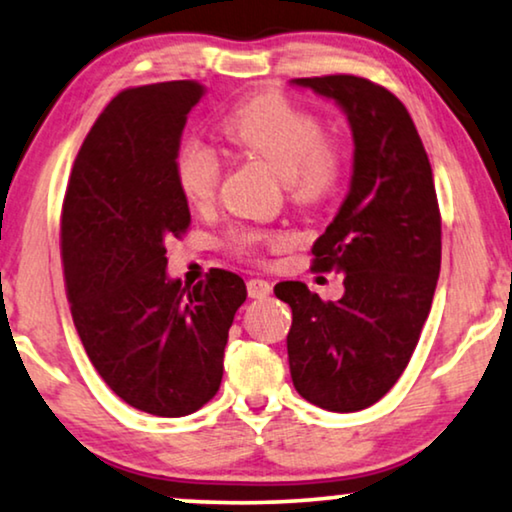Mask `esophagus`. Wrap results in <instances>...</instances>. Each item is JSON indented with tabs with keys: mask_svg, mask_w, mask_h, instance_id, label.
<instances>
[{
	"mask_svg": "<svg viewBox=\"0 0 512 512\" xmlns=\"http://www.w3.org/2000/svg\"><path fill=\"white\" fill-rule=\"evenodd\" d=\"M247 291H249V298H265L272 291V286L270 282H265V279L254 277L247 282Z\"/></svg>",
	"mask_w": 512,
	"mask_h": 512,
	"instance_id": "1",
	"label": "esophagus"
}]
</instances>
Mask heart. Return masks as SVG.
Returning a JSON list of instances; mask_svg holds the SVG:
<instances>
[{"instance_id": "heart-1", "label": "heart", "mask_w": 512, "mask_h": 512, "mask_svg": "<svg viewBox=\"0 0 512 512\" xmlns=\"http://www.w3.org/2000/svg\"><path fill=\"white\" fill-rule=\"evenodd\" d=\"M223 135L235 149L256 156L282 174L286 195L303 207L331 200L345 181L347 153L328 137L324 121L282 95H258L237 104L223 121ZM174 181L193 207L216 198L221 181V156L200 137H186L174 153ZM230 247L251 256L265 244H284L289 237L258 228H237Z\"/></svg>"}]
</instances>
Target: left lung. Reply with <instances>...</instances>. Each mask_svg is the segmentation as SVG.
<instances>
[{
  "instance_id": "obj_1",
  "label": "left lung",
  "mask_w": 512,
  "mask_h": 512,
  "mask_svg": "<svg viewBox=\"0 0 512 512\" xmlns=\"http://www.w3.org/2000/svg\"><path fill=\"white\" fill-rule=\"evenodd\" d=\"M331 97L354 137L352 186L312 247V270L342 272L345 296L321 300L279 282L293 312L286 335L293 387L331 412L380 401L403 375L440 275V209L415 123L394 93L352 74L293 79Z\"/></svg>"
}]
</instances>
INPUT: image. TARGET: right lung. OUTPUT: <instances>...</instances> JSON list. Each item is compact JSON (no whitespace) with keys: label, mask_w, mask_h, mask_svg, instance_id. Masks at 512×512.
I'll list each match as a JSON object with an SVG mask.
<instances>
[{"label":"right lung","mask_w":512,"mask_h":512,"mask_svg":"<svg viewBox=\"0 0 512 512\" xmlns=\"http://www.w3.org/2000/svg\"><path fill=\"white\" fill-rule=\"evenodd\" d=\"M202 95L198 81L118 93L83 139L62 202L60 254L83 349L118 398L156 417L212 401L247 300L235 272L212 268L181 286L165 270V240L191 226L174 153Z\"/></svg>","instance_id":"obj_1"}]
</instances>
